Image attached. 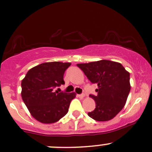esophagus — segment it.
I'll return each instance as SVG.
<instances>
[{
	"instance_id": "esophagus-1",
	"label": "esophagus",
	"mask_w": 152,
	"mask_h": 152,
	"mask_svg": "<svg viewBox=\"0 0 152 152\" xmlns=\"http://www.w3.org/2000/svg\"><path fill=\"white\" fill-rule=\"evenodd\" d=\"M78 97H79L80 98H83L84 97H85V94H79V95H78Z\"/></svg>"
}]
</instances>
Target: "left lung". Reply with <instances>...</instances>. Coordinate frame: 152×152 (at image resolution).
<instances>
[{
  "mask_svg": "<svg viewBox=\"0 0 152 152\" xmlns=\"http://www.w3.org/2000/svg\"><path fill=\"white\" fill-rule=\"evenodd\" d=\"M76 66L91 83L98 84V95L90 96L96 102V108L88 113V116L99 122L115 118L125 106L130 91L129 73L120 63L109 60Z\"/></svg>",
  "mask_w": 152,
  "mask_h": 152,
  "instance_id": "left-lung-1",
  "label": "left lung"
}]
</instances>
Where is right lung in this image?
<instances>
[{"mask_svg":"<svg viewBox=\"0 0 152 152\" xmlns=\"http://www.w3.org/2000/svg\"><path fill=\"white\" fill-rule=\"evenodd\" d=\"M71 63L45 62L27 71L21 82V96L32 116L42 123L58 121L69 111L74 92L55 91L64 84V74Z\"/></svg>","mask_w":152,"mask_h":152,"instance_id":"add662e5","label":"right lung"}]
</instances>
